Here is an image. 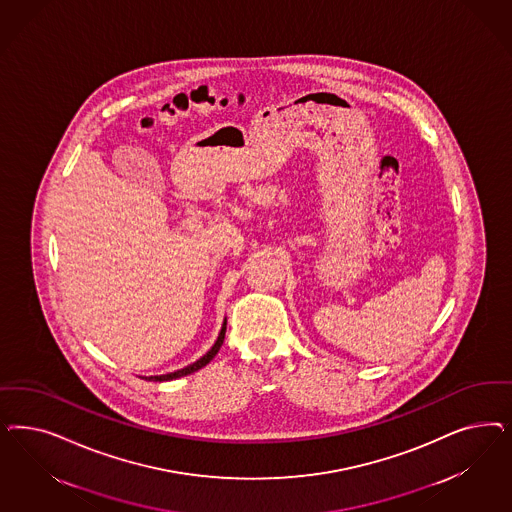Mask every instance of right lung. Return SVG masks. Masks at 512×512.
<instances>
[{
  "mask_svg": "<svg viewBox=\"0 0 512 512\" xmlns=\"http://www.w3.org/2000/svg\"><path fill=\"white\" fill-rule=\"evenodd\" d=\"M224 335H226V322H224V326H222V330H220V335H218V339H216L215 345L213 348L203 356V358H199L198 362L192 363V365H186L184 369H179V371H175V373H167V375H160V377H149L152 380H173L179 379V377H184V375H190V373H194V371H198L201 367H205L207 363L211 362L213 358L216 356V352L220 350L222 347V343H224Z\"/></svg>",
  "mask_w": 512,
  "mask_h": 512,
  "instance_id": "1",
  "label": "right lung"
}]
</instances>
